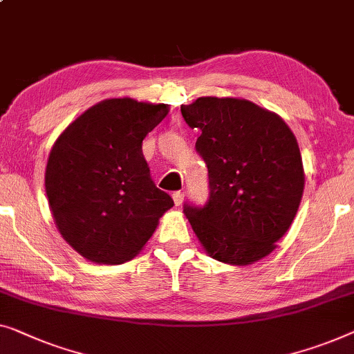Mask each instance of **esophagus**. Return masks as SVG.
Wrapping results in <instances>:
<instances>
[{"label":"esophagus","mask_w":354,"mask_h":354,"mask_svg":"<svg viewBox=\"0 0 354 354\" xmlns=\"http://www.w3.org/2000/svg\"><path fill=\"white\" fill-rule=\"evenodd\" d=\"M183 196H185V194H183L182 192H174L172 199H174V203H176V206H180V204L183 203Z\"/></svg>","instance_id":"1"}]
</instances>
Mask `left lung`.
<instances>
[{
    "instance_id": "obj_1",
    "label": "left lung",
    "mask_w": 354,
    "mask_h": 354,
    "mask_svg": "<svg viewBox=\"0 0 354 354\" xmlns=\"http://www.w3.org/2000/svg\"><path fill=\"white\" fill-rule=\"evenodd\" d=\"M180 110L192 129H201L196 151L209 172L207 203L183 206L193 232L218 262L244 266L266 257L304 194L295 136L278 115L245 99L199 97Z\"/></svg>"
}]
</instances>
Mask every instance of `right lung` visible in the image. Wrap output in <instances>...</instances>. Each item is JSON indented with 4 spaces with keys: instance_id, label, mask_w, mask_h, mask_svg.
Instances as JSON below:
<instances>
[{
    "instance_id": "right-lung-1",
    "label": "right lung",
    "mask_w": 354,
    "mask_h": 354,
    "mask_svg": "<svg viewBox=\"0 0 354 354\" xmlns=\"http://www.w3.org/2000/svg\"><path fill=\"white\" fill-rule=\"evenodd\" d=\"M169 113L166 104L106 99L76 118L49 153L44 185L62 238L84 259H134L172 198L156 188L142 142Z\"/></svg>"
}]
</instances>
